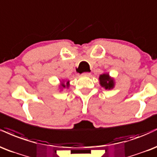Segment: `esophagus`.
<instances>
[{"mask_svg": "<svg viewBox=\"0 0 157 157\" xmlns=\"http://www.w3.org/2000/svg\"><path fill=\"white\" fill-rule=\"evenodd\" d=\"M82 75H84V76H90V73H89V72H85V73H82Z\"/></svg>", "mask_w": 157, "mask_h": 157, "instance_id": "esophagus-1", "label": "esophagus"}]
</instances>
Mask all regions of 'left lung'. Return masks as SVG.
I'll use <instances>...</instances> for the list:
<instances>
[{
  "label": "left lung",
  "instance_id": "obj_1",
  "mask_svg": "<svg viewBox=\"0 0 157 157\" xmlns=\"http://www.w3.org/2000/svg\"><path fill=\"white\" fill-rule=\"evenodd\" d=\"M99 81H100V84L101 86L104 87L106 90H111L114 87L115 83L114 80L109 77L107 73H104L101 75L99 77Z\"/></svg>",
  "mask_w": 157,
  "mask_h": 157
}]
</instances>
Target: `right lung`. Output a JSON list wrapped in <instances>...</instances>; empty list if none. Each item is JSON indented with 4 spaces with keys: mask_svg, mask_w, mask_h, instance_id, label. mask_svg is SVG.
Wrapping results in <instances>:
<instances>
[{
    "mask_svg": "<svg viewBox=\"0 0 157 157\" xmlns=\"http://www.w3.org/2000/svg\"><path fill=\"white\" fill-rule=\"evenodd\" d=\"M61 85H62V87H64V88L66 87V86H67V87H68V86H69V82H67V84H66V85L64 84V83H62V84H61Z\"/></svg>",
    "mask_w": 157,
    "mask_h": 157,
    "instance_id": "right-lung-1",
    "label": "right lung"
}]
</instances>
